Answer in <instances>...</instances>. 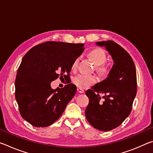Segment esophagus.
<instances>
[{"label":"esophagus","mask_w":153,"mask_h":153,"mask_svg":"<svg viewBox=\"0 0 153 153\" xmlns=\"http://www.w3.org/2000/svg\"><path fill=\"white\" fill-rule=\"evenodd\" d=\"M77 92H79V93H84V90L82 89V88H77Z\"/></svg>","instance_id":"1"}]
</instances>
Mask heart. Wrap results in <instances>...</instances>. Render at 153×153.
<instances>
[{
  "label": "heart",
  "instance_id": "1",
  "mask_svg": "<svg viewBox=\"0 0 153 153\" xmlns=\"http://www.w3.org/2000/svg\"><path fill=\"white\" fill-rule=\"evenodd\" d=\"M88 56L94 62L96 65H98L97 70L101 74H106L108 71V67L104 63L107 60V55L105 51L102 48H96L88 53ZM79 58H76L72 63V69H77L78 65ZM98 78L94 75L79 74L75 76L73 79L74 84L80 88H86L97 82Z\"/></svg>",
  "mask_w": 153,
  "mask_h": 153
}]
</instances>
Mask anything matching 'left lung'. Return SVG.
Returning a JSON list of instances; mask_svg holds the SVG:
<instances>
[{
    "label": "left lung",
    "mask_w": 153,
    "mask_h": 153,
    "mask_svg": "<svg viewBox=\"0 0 153 153\" xmlns=\"http://www.w3.org/2000/svg\"><path fill=\"white\" fill-rule=\"evenodd\" d=\"M96 45L104 46L113 65L107 78L86 92L90 102L85 115L94 128L107 131L120 126L131 112L137 92L136 71L132 59L120 45L111 40ZM99 94L104 95L103 100Z\"/></svg>",
    "instance_id": "obj_1"
}]
</instances>
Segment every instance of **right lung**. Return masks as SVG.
<instances>
[{
  "label": "right lung",
  "mask_w": 153,
  "mask_h": 153,
  "mask_svg": "<svg viewBox=\"0 0 153 153\" xmlns=\"http://www.w3.org/2000/svg\"><path fill=\"white\" fill-rule=\"evenodd\" d=\"M84 44L46 42L25 54L15 79V98L22 117L32 126L44 128L61 117L76 93L68 84L53 89L51 84L59 76L69 79L74 61L84 51ZM68 81V83H70Z\"/></svg>",
  "instance_id": "right-lung-1"
}]
</instances>
